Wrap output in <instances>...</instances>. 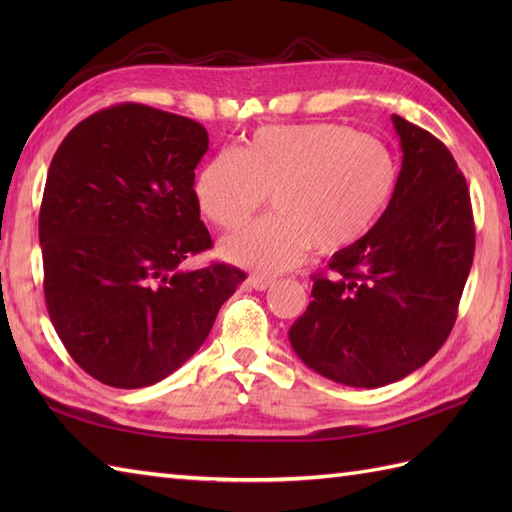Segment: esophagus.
Wrapping results in <instances>:
<instances>
[{
  "mask_svg": "<svg viewBox=\"0 0 512 512\" xmlns=\"http://www.w3.org/2000/svg\"><path fill=\"white\" fill-rule=\"evenodd\" d=\"M248 284L253 286L255 290H266L275 284L273 277H266V275H250L248 277Z\"/></svg>",
  "mask_w": 512,
  "mask_h": 512,
  "instance_id": "1",
  "label": "esophagus"
}]
</instances>
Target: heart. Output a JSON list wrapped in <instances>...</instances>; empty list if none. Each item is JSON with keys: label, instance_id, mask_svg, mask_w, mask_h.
<instances>
[{"label": "heart", "instance_id": "heart-1", "mask_svg": "<svg viewBox=\"0 0 512 512\" xmlns=\"http://www.w3.org/2000/svg\"><path fill=\"white\" fill-rule=\"evenodd\" d=\"M398 160L369 134L339 123L266 125L246 147L222 149L195 178V200L220 228L244 224L268 200L275 213L222 239L224 259L273 275L310 248L332 255L356 244L385 213Z\"/></svg>", "mask_w": 512, "mask_h": 512}]
</instances>
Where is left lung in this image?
<instances>
[{"label": "left lung", "instance_id": "obj_1", "mask_svg": "<svg viewBox=\"0 0 512 512\" xmlns=\"http://www.w3.org/2000/svg\"><path fill=\"white\" fill-rule=\"evenodd\" d=\"M400 136L398 187L372 231L314 275L292 350L350 387L409 376L447 341L471 273L475 226L466 180L436 136L391 116Z\"/></svg>", "mask_w": 512, "mask_h": 512}]
</instances>
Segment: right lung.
I'll return each instance as SVG.
<instances>
[{
  "label": "right lung",
  "instance_id": "1",
  "mask_svg": "<svg viewBox=\"0 0 512 512\" xmlns=\"http://www.w3.org/2000/svg\"><path fill=\"white\" fill-rule=\"evenodd\" d=\"M206 129L123 103L63 138L39 213L43 295L76 365L118 389L167 378L200 350L246 275L182 270L211 248L195 200Z\"/></svg>",
  "mask_w": 512,
  "mask_h": 512
}]
</instances>
